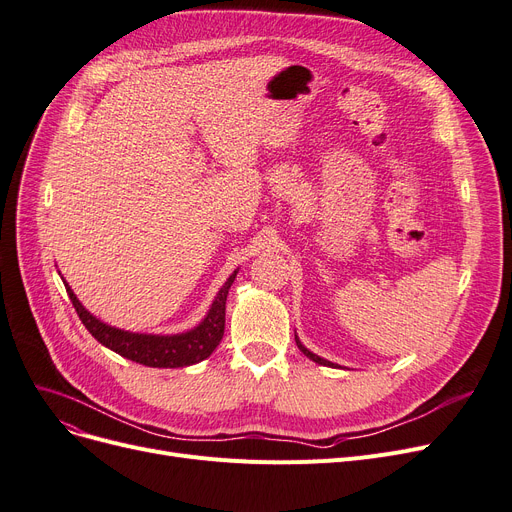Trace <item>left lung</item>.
<instances>
[{
    "label": "left lung",
    "mask_w": 512,
    "mask_h": 512,
    "mask_svg": "<svg viewBox=\"0 0 512 512\" xmlns=\"http://www.w3.org/2000/svg\"><path fill=\"white\" fill-rule=\"evenodd\" d=\"M295 339H297V335H295ZM297 345H299V349H301V351H303V353H305V355H307V358H309V360H314V362H318V364H322V366H332V364H330V362H326V360H322V358H318V355H316V353H311V351H309V349H305V347H303V345H301V343H299V339H297Z\"/></svg>",
    "instance_id": "1"
}]
</instances>
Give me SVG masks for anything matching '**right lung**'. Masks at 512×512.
<instances>
[{"instance_id":"1","label":"right lung","mask_w":512,"mask_h":512,"mask_svg":"<svg viewBox=\"0 0 512 512\" xmlns=\"http://www.w3.org/2000/svg\"><path fill=\"white\" fill-rule=\"evenodd\" d=\"M234 278H236V272L228 278L224 288L217 293L207 318L201 324L190 332H182V335H173V337L138 335V332H127V330L108 326L98 318H94L90 311L79 303L69 284L64 286H66V293H69L73 301L79 320L87 330L92 332V337L100 341L104 347L117 351L119 355H123V358L131 362H138L150 368H184V366H192L196 362L207 360L219 345L221 337H224L226 299Z\"/></svg>"}]
</instances>
